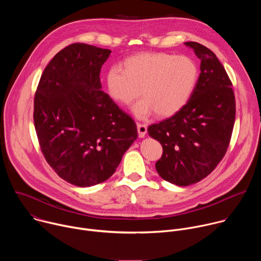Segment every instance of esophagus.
I'll return each mask as SVG.
<instances>
[{
  "mask_svg": "<svg viewBox=\"0 0 261 261\" xmlns=\"http://www.w3.org/2000/svg\"><path fill=\"white\" fill-rule=\"evenodd\" d=\"M146 130H147V128H146L145 125L137 123V132H138L139 137H144V135L146 133Z\"/></svg>",
  "mask_w": 261,
  "mask_h": 261,
  "instance_id": "34e87169",
  "label": "esophagus"
}]
</instances>
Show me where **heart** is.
<instances>
[{
    "instance_id": "obj_1",
    "label": "heart",
    "mask_w": 261,
    "mask_h": 261,
    "mask_svg": "<svg viewBox=\"0 0 261 261\" xmlns=\"http://www.w3.org/2000/svg\"><path fill=\"white\" fill-rule=\"evenodd\" d=\"M197 76V66L187 56L143 53L126 59L123 68L110 66L104 82L110 98L124 105L141 94L144 98L132 111L136 118L144 120L155 113L163 118L176 114L191 97Z\"/></svg>"
}]
</instances>
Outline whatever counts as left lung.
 I'll return each instance as SVG.
<instances>
[{
	"instance_id": "left-lung-1",
	"label": "left lung",
	"mask_w": 261,
	"mask_h": 261,
	"mask_svg": "<svg viewBox=\"0 0 261 261\" xmlns=\"http://www.w3.org/2000/svg\"><path fill=\"white\" fill-rule=\"evenodd\" d=\"M200 60V74L191 97L169 119L151 125L162 157L159 175L176 186H189L208 175L224 157L236 119L231 82L216 55L197 42H186Z\"/></svg>"
}]
</instances>
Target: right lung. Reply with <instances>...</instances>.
Listing matches in <instances>:
<instances>
[{"label": "right lung", "instance_id": "add662e5", "mask_svg": "<svg viewBox=\"0 0 261 261\" xmlns=\"http://www.w3.org/2000/svg\"><path fill=\"white\" fill-rule=\"evenodd\" d=\"M111 50L85 43L59 51L34 99V124L47 163L66 181L91 187L113 175L136 140L134 121L101 91Z\"/></svg>", "mask_w": 261, "mask_h": 261}]
</instances>
